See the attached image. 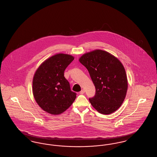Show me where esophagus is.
<instances>
[{
	"label": "esophagus",
	"mask_w": 157,
	"mask_h": 157,
	"mask_svg": "<svg viewBox=\"0 0 157 157\" xmlns=\"http://www.w3.org/2000/svg\"><path fill=\"white\" fill-rule=\"evenodd\" d=\"M81 94H83L84 93H85V90H82L81 91H80V92Z\"/></svg>",
	"instance_id": "34e87169"
}]
</instances>
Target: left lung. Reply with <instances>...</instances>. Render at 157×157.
Masks as SVG:
<instances>
[{"label":"left lung","mask_w":157,"mask_h":157,"mask_svg":"<svg viewBox=\"0 0 157 157\" xmlns=\"http://www.w3.org/2000/svg\"><path fill=\"white\" fill-rule=\"evenodd\" d=\"M79 62L88 69L95 87V95L89 99L92 106L102 114L117 111L123 103L128 90L125 69L109 52L95 49L84 54Z\"/></svg>","instance_id":"1"}]
</instances>
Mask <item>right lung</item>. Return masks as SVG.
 Instances as JSON below:
<instances>
[{"label": "right lung", "instance_id": "1", "mask_svg": "<svg viewBox=\"0 0 157 157\" xmlns=\"http://www.w3.org/2000/svg\"><path fill=\"white\" fill-rule=\"evenodd\" d=\"M71 55L59 53L45 60L36 70L33 80V92L39 106L46 112L58 115L68 109L76 98L64 71L73 61Z\"/></svg>", "mask_w": 157, "mask_h": 157}]
</instances>
